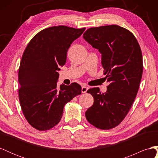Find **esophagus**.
Masks as SVG:
<instances>
[{
  "mask_svg": "<svg viewBox=\"0 0 158 158\" xmlns=\"http://www.w3.org/2000/svg\"><path fill=\"white\" fill-rule=\"evenodd\" d=\"M88 89V88L86 86H82V93L84 94V93H86V92Z\"/></svg>",
  "mask_w": 158,
  "mask_h": 158,
  "instance_id": "1",
  "label": "esophagus"
}]
</instances>
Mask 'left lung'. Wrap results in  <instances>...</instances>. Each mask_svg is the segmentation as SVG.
<instances>
[{"label":"left lung","instance_id":"left-lung-1","mask_svg":"<svg viewBox=\"0 0 158 158\" xmlns=\"http://www.w3.org/2000/svg\"><path fill=\"white\" fill-rule=\"evenodd\" d=\"M83 37L102 54L109 82L104 94L99 88L87 91L94 104L85 111V117L95 127L109 130L123 121L136 96L143 72L140 47L130 31L117 25L89 28Z\"/></svg>","mask_w":158,"mask_h":158}]
</instances>
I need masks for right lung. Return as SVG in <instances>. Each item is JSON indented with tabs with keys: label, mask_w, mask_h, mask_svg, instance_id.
Segmentation results:
<instances>
[{
	"label": "right lung",
	"mask_w": 158,
	"mask_h": 158,
	"mask_svg": "<svg viewBox=\"0 0 158 158\" xmlns=\"http://www.w3.org/2000/svg\"><path fill=\"white\" fill-rule=\"evenodd\" d=\"M85 29L64 26L46 28L32 38L23 52L18 70L19 100L26 120L38 131L56 126L66 103L81 94L78 84H63L57 88V80L69 48Z\"/></svg>",
	"instance_id": "add662e5"
}]
</instances>
